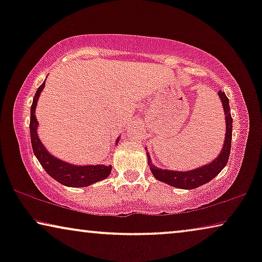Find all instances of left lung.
Returning a JSON list of instances; mask_svg holds the SVG:
<instances>
[{"mask_svg": "<svg viewBox=\"0 0 262 262\" xmlns=\"http://www.w3.org/2000/svg\"><path fill=\"white\" fill-rule=\"evenodd\" d=\"M220 99L223 105L224 114H225V138L224 144L222 148L220 155L214 159L212 162L205 164L199 168H194L192 170H168L162 169V168L156 167L152 164L151 159H150L149 152L146 151V156H148V163L150 167V170L155 179L157 180L166 182L169 186L177 188L182 189H193L199 187L204 184L212 180L214 177H217L221 173L222 169L227 166L229 155H230V148H231V135H232V118L230 114V106H229V99L224 92H218Z\"/></svg>", "mask_w": 262, "mask_h": 262, "instance_id": "left-lung-1", "label": "left lung"}]
</instances>
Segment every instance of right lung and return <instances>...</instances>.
<instances>
[{
  "instance_id": "add662e5",
  "label": "right lung",
  "mask_w": 262,
  "mask_h": 262,
  "mask_svg": "<svg viewBox=\"0 0 262 262\" xmlns=\"http://www.w3.org/2000/svg\"><path fill=\"white\" fill-rule=\"evenodd\" d=\"M45 87V81L37 89L33 102L31 106V121H30V132H31V143L32 149L39 163L44 168L46 173L50 177L58 181L59 184L68 187H87L89 185L101 181L111 174L112 166H105V164H73L53 156L49 152V150L42 144L38 136V120L35 117V108H37L38 99L40 96L42 89ZM119 142L117 138L116 144Z\"/></svg>"
}]
</instances>
